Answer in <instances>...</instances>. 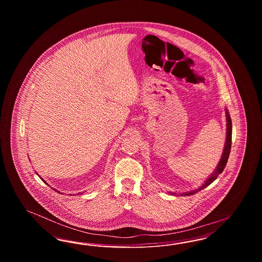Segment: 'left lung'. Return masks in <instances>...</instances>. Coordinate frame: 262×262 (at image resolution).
Instances as JSON below:
<instances>
[{"label":"left lung","mask_w":262,"mask_h":262,"mask_svg":"<svg viewBox=\"0 0 262 262\" xmlns=\"http://www.w3.org/2000/svg\"><path fill=\"white\" fill-rule=\"evenodd\" d=\"M226 111V121H227V132H226V142H225L224 149H223V153H222V156H221V159L218 163L215 171L210 174V177L204 182V184L200 187V188H196L194 190H190L188 192H183V193H180V195H191V194H194L196 193L198 191H200L201 189L205 188L206 187H208L210 184H212L219 174H221L223 171H224L225 167H226V164L228 161V158H229V155H230V151H231V145H232V120H231V117H230V114L228 112L227 109H225ZM169 193H172V192H169ZM172 194H177V193H172Z\"/></svg>","instance_id":"8db88e82"}]
</instances>
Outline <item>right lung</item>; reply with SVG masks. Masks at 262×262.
Wrapping results in <instances>:
<instances>
[{"label": "right lung", "mask_w": 262, "mask_h": 262, "mask_svg": "<svg viewBox=\"0 0 262 262\" xmlns=\"http://www.w3.org/2000/svg\"><path fill=\"white\" fill-rule=\"evenodd\" d=\"M39 177H40V176H39ZM40 178H41V177H40ZM41 179H42V178H41ZM42 181H43V182H44V183H45V184H47V183H46V182H45V181H44V180H43V179H42ZM47 185H48V184H47ZM55 190H56V189H55ZM57 191H58V190H57ZM58 192H60V191H58Z\"/></svg>", "instance_id": "obj_1"}]
</instances>
